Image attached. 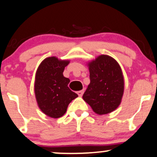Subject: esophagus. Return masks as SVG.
Segmentation results:
<instances>
[{
	"label": "esophagus",
	"mask_w": 157,
	"mask_h": 157,
	"mask_svg": "<svg viewBox=\"0 0 157 157\" xmlns=\"http://www.w3.org/2000/svg\"><path fill=\"white\" fill-rule=\"evenodd\" d=\"M83 93H84V90H81V91H77V94H78L79 97H82V94H83Z\"/></svg>",
	"instance_id": "1"
}]
</instances>
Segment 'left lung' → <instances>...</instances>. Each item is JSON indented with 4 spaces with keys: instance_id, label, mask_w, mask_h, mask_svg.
I'll list each match as a JSON object with an SVG mask.
<instances>
[{
    "instance_id": "left-lung-1",
    "label": "left lung",
    "mask_w": 157,
    "mask_h": 157,
    "mask_svg": "<svg viewBox=\"0 0 157 157\" xmlns=\"http://www.w3.org/2000/svg\"><path fill=\"white\" fill-rule=\"evenodd\" d=\"M90 84L83 94L84 101L99 115L112 112L121 103L124 77L120 65L109 55L98 56L88 63Z\"/></svg>"
}]
</instances>
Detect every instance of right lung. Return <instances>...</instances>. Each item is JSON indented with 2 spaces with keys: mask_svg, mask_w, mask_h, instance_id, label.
Wrapping results in <instances>:
<instances>
[{
  "mask_svg": "<svg viewBox=\"0 0 157 157\" xmlns=\"http://www.w3.org/2000/svg\"><path fill=\"white\" fill-rule=\"evenodd\" d=\"M69 60L47 57L36 71L35 94L37 105L43 113L52 118H59L66 112L68 104L78 97L68 88L70 80L63 76Z\"/></svg>",
  "mask_w": 157,
  "mask_h": 157,
  "instance_id": "add662e5",
  "label": "right lung"
}]
</instances>
